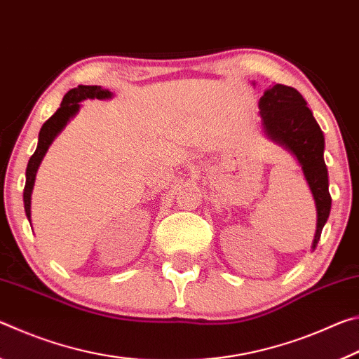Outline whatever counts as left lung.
Listing matches in <instances>:
<instances>
[{
	"label": "left lung",
	"instance_id": "left-lung-1",
	"mask_svg": "<svg viewBox=\"0 0 359 359\" xmlns=\"http://www.w3.org/2000/svg\"><path fill=\"white\" fill-rule=\"evenodd\" d=\"M255 85V83H253ZM264 135L293 155L302 169L304 179L317 209V229L312 250L317 247L321 229L331 212L330 180L325 165V136L306 100L293 87L276 83L258 101Z\"/></svg>",
	"mask_w": 359,
	"mask_h": 359
}]
</instances>
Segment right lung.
I'll return each instance as SVG.
<instances>
[{
  "label": "right lung",
  "instance_id": "add662e5",
  "mask_svg": "<svg viewBox=\"0 0 359 359\" xmlns=\"http://www.w3.org/2000/svg\"><path fill=\"white\" fill-rule=\"evenodd\" d=\"M114 93L109 90L100 87V85H79V87L69 90L65 95V98L60 104L58 111L48 118L39 131L38 137V147H36L34 154L32 155L27 166V182L25 190H23V205H25V214L28 222H32V194L34 188L36 172H38L39 165L44 160L50 144L55 141V137L63 131V128L68 125V121L76 117V114L81 109V102L85 100H109L112 98Z\"/></svg>",
  "mask_w": 359,
  "mask_h": 359
}]
</instances>
